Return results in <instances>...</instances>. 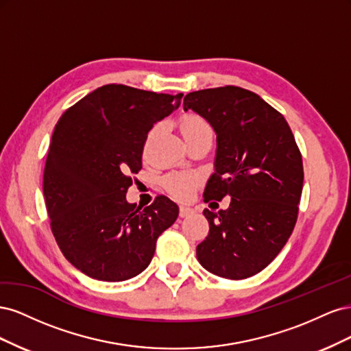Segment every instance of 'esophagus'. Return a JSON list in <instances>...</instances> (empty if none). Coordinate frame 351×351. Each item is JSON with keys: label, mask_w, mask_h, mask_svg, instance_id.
Here are the masks:
<instances>
[{"label": "esophagus", "mask_w": 351, "mask_h": 351, "mask_svg": "<svg viewBox=\"0 0 351 351\" xmlns=\"http://www.w3.org/2000/svg\"><path fill=\"white\" fill-rule=\"evenodd\" d=\"M193 212V208H190V206H186V205H182L180 206V217L182 218H184V217H187V215H190Z\"/></svg>", "instance_id": "34e87169"}]
</instances>
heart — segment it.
I'll use <instances>...</instances> for the list:
<instances>
[{
    "label": "heart",
    "mask_w": 351,
    "mask_h": 351,
    "mask_svg": "<svg viewBox=\"0 0 351 351\" xmlns=\"http://www.w3.org/2000/svg\"><path fill=\"white\" fill-rule=\"evenodd\" d=\"M180 129H182V133L184 136V139H189V137H196L202 134H212V129L209 123L204 119V117L196 115V114H189L180 123ZM156 129H154L149 133V137L155 133ZM199 177L196 174H190V173H182V174H169L164 180V186L168 190L169 193L177 196V197H186L190 190H192L196 183H197Z\"/></svg>",
    "instance_id": "1"
}]
</instances>
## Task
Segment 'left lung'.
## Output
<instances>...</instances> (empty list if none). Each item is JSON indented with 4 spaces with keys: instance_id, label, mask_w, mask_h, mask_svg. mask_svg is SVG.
I'll return each instance as SVG.
<instances>
[{
    "instance_id": "left-lung-1",
    "label": "left lung",
    "mask_w": 351,
    "mask_h": 351,
    "mask_svg": "<svg viewBox=\"0 0 351 351\" xmlns=\"http://www.w3.org/2000/svg\"><path fill=\"white\" fill-rule=\"evenodd\" d=\"M183 107L204 117L217 133L215 171L205 202L231 197L227 209L204 210L209 232L197 244V261L218 277L249 278L277 258L294 230L304 177L302 154L282 114L247 89L190 92Z\"/></svg>"
}]
</instances>
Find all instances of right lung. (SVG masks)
<instances>
[{"label": "right lung", "mask_w": 351, "mask_h": 351, "mask_svg": "<svg viewBox=\"0 0 351 351\" xmlns=\"http://www.w3.org/2000/svg\"><path fill=\"white\" fill-rule=\"evenodd\" d=\"M182 98L105 84L56 124L44 169L47 210L62 254L88 277L117 282L139 275L177 219L178 206L167 196L136 208L125 193L142 168L147 133Z\"/></svg>", "instance_id": "obj_1"}]
</instances>
